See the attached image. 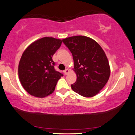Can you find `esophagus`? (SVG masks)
<instances>
[{"label":"esophagus","mask_w":135,"mask_h":135,"mask_svg":"<svg viewBox=\"0 0 135 135\" xmlns=\"http://www.w3.org/2000/svg\"><path fill=\"white\" fill-rule=\"evenodd\" d=\"M64 73H65V75H67V74L69 73V70L68 69H65L64 70Z\"/></svg>","instance_id":"obj_1"}]
</instances>
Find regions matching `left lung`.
<instances>
[{"instance_id": "1", "label": "left lung", "mask_w": 135, "mask_h": 135, "mask_svg": "<svg viewBox=\"0 0 135 135\" xmlns=\"http://www.w3.org/2000/svg\"><path fill=\"white\" fill-rule=\"evenodd\" d=\"M73 55L77 79L71 88L85 98L94 96L109 79L110 67L105 52L91 38L76 36L62 39Z\"/></svg>"}]
</instances>
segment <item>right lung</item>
Wrapping results in <instances>:
<instances>
[{
	"label": "right lung",
	"mask_w": 135,
	"mask_h": 135,
	"mask_svg": "<svg viewBox=\"0 0 135 135\" xmlns=\"http://www.w3.org/2000/svg\"><path fill=\"white\" fill-rule=\"evenodd\" d=\"M62 41L45 37L26 48L18 67L21 83L26 91L36 98H45L55 91L63 74L54 68L52 57L61 47Z\"/></svg>",
	"instance_id": "obj_1"
}]
</instances>
